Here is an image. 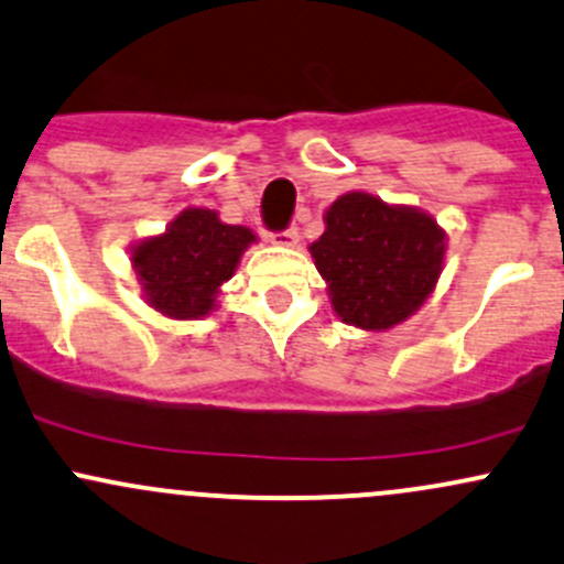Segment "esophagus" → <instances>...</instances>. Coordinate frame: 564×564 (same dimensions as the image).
<instances>
[{
  "instance_id": "esophagus-1",
  "label": "esophagus",
  "mask_w": 564,
  "mask_h": 564,
  "mask_svg": "<svg viewBox=\"0 0 564 564\" xmlns=\"http://www.w3.org/2000/svg\"><path fill=\"white\" fill-rule=\"evenodd\" d=\"M270 240L275 242V246H286V248L297 246L300 232H297V227H286V229H281V232H272Z\"/></svg>"
}]
</instances>
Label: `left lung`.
<instances>
[{
  "mask_svg": "<svg viewBox=\"0 0 564 564\" xmlns=\"http://www.w3.org/2000/svg\"><path fill=\"white\" fill-rule=\"evenodd\" d=\"M324 221L311 253L343 322L389 329L422 307L446 253V235L426 213L351 192L332 203Z\"/></svg>",
  "mask_w": 564,
  "mask_h": 564,
  "instance_id": "8db88e82",
  "label": "left lung"
}]
</instances>
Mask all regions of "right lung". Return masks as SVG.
Instances as JSON below:
<instances>
[{"instance_id":"right-lung-1","label":"right lung","mask_w":564,"mask_h":564,"mask_svg":"<svg viewBox=\"0 0 564 564\" xmlns=\"http://www.w3.org/2000/svg\"><path fill=\"white\" fill-rule=\"evenodd\" d=\"M253 240L251 229L221 224L213 210H183L167 232L134 248L132 262L145 300L164 316H207L218 286L235 275Z\"/></svg>"}]
</instances>
